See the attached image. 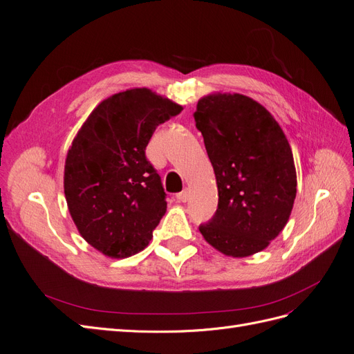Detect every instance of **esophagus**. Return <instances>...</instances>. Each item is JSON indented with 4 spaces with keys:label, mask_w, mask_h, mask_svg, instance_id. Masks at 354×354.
<instances>
[{
    "label": "esophagus",
    "mask_w": 354,
    "mask_h": 354,
    "mask_svg": "<svg viewBox=\"0 0 354 354\" xmlns=\"http://www.w3.org/2000/svg\"><path fill=\"white\" fill-rule=\"evenodd\" d=\"M176 198H177L178 202H187V199H189V190L185 189L183 192H180V194H177Z\"/></svg>",
    "instance_id": "obj_1"
}]
</instances>
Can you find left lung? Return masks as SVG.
I'll return each instance as SVG.
<instances>
[{
  "label": "left lung",
  "mask_w": 354,
  "mask_h": 354,
  "mask_svg": "<svg viewBox=\"0 0 354 354\" xmlns=\"http://www.w3.org/2000/svg\"><path fill=\"white\" fill-rule=\"evenodd\" d=\"M194 116L218 187L217 211L199 232L230 257L264 250L285 227L297 195L292 151L282 128L242 94L207 95Z\"/></svg>",
  "instance_id": "8db88e82"
}]
</instances>
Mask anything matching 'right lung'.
<instances>
[{
  "label": "right lung",
  "instance_id": "add662e5",
  "mask_svg": "<svg viewBox=\"0 0 354 354\" xmlns=\"http://www.w3.org/2000/svg\"><path fill=\"white\" fill-rule=\"evenodd\" d=\"M181 106L147 88L113 94L73 138L65 196L73 223L95 250L113 259L142 251L167 211V194L146 146Z\"/></svg>",
  "mask_w": 354,
  "mask_h": 354
}]
</instances>
